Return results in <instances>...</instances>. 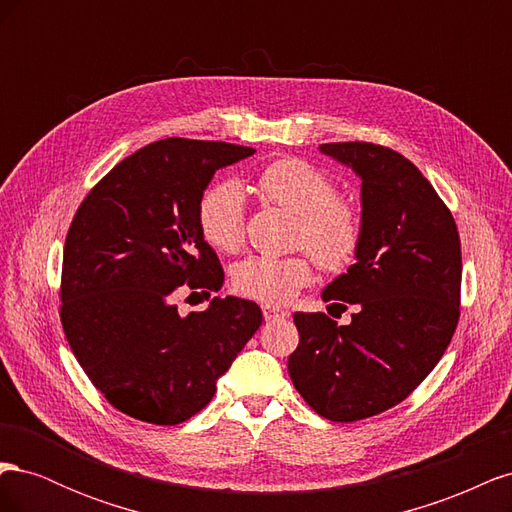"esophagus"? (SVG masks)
I'll list each match as a JSON object with an SVG mask.
<instances>
[{
  "label": "esophagus",
  "instance_id": "obj_1",
  "mask_svg": "<svg viewBox=\"0 0 512 512\" xmlns=\"http://www.w3.org/2000/svg\"><path fill=\"white\" fill-rule=\"evenodd\" d=\"M262 314H265V320H280V318L288 316L284 309L275 307V305H262Z\"/></svg>",
  "mask_w": 512,
  "mask_h": 512
}]
</instances>
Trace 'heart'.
I'll return each mask as SVG.
<instances>
[{
  "mask_svg": "<svg viewBox=\"0 0 512 512\" xmlns=\"http://www.w3.org/2000/svg\"><path fill=\"white\" fill-rule=\"evenodd\" d=\"M258 192L299 215L297 241L320 267L339 271L350 265L363 239V213L350 198L335 196V181L320 168L299 158L267 164L256 177ZM245 196L235 181L211 185L198 203V226L209 245L237 252L243 243ZM314 280L307 256H250L232 271V288L247 299L267 305L290 301Z\"/></svg>",
  "mask_w": 512,
  "mask_h": 512,
  "instance_id": "b5f03b06",
  "label": "heart"
}]
</instances>
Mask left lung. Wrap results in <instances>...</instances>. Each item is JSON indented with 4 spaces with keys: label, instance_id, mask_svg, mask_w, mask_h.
I'll use <instances>...</instances> for the list:
<instances>
[{
    "label": "left lung",
    "instance_id": "1",
    "mask_svg": "<svg viewBox=\"0 0 512 512\" xmlns=\"http://www.w3.org/2000/svg\"><path fill=\"white\" fill-rule=\"evenodd\" d=\"M324 156L361 177L363 239L354 265L322 290L352 303L350 324L294 314V389L329 421L352 423L404 401L438 365L459 320L461 241L433 185L401 153L327 143ZM346 309V305H342Z\"/></svg>",
    "mask_w": 512,
    "mask_h": 512
}]
</instances>
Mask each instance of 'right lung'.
I'll list each match as a JSON object with an SVG mask.
<instances>
[{
	"label": "right lung",
	"instance_id": "obj_1",
	"mask_svg": "<svg viewBox=\"0 0 512 512\" xmlns=\"http://www.w3.org/2000/svg\"><path fill=\"white\" fill-rule=\"evenodd\" d=\"M256 149L164 138L121 160L76 211L61 267V324L108 404L138 421L179 425L203 410L215 382L262 324L254 301L213 297L179 314L185 292L224 284L198 226L215 170Z\"/></svg>",
	"mask_w": 512,
	"mask_h": 512
}]
</instances>
